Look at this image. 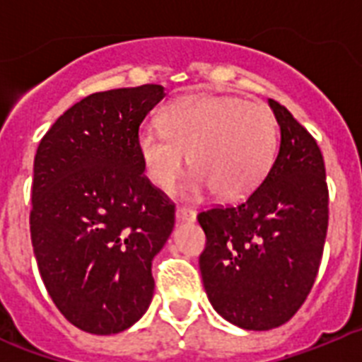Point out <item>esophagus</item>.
Masks as SVG:
<instances>
[{
    "instance_id": "obj_1",
    "label": "esophagus",
    "mask_w": 362,
    "mask_h": 362,
    "mask_svg": "<svg viewBox=\"0 0 362 362\" xmlns=\"http://www.w3.org/2000/svg\"><path fill=\"white\" fill-rule=\"evenodd\" d=\"M175 219H177L179 223H192V221H196V210L181 206V209L175 210Z\"/></svg>"
}]
</instances>
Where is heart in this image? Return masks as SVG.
<instances>
[{
  "instance_id": "heart-1",
  "label": "heart",
  "mask_w": 362,
  "mask_h": 362,
  "mask_svg": "<svg viewBox=\"0 0 362 362\" xmlns=\"http://www.w3.org/2000/svg\"><path fill=\"white\" fill-rule=\"evenodd\" d=\"M161 129L143 127L137 152L150 183L172 192L190 156L188 194L216 190L225 201L248 197L267 177L277 150V123L264 105L232 95H187L161 112Z\"/></svg>"
}]
</instances>
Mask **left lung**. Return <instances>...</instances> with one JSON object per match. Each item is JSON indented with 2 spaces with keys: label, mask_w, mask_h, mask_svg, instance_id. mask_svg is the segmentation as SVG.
<instances>
[{
  "label": "left lung",
  "mask_w": 362,
  "mask_h": 362,
  "mask_svg": "<svg viewBox=\"0 0 362 362\" xmlns=\"http://www.w3.org/2000/svg\"><path fill=\"white\" fill-rule=\"evenodd\" d=\"M281 145L267 177L238 206L197 216L206 235L204 290L221 317L272 330L293 317L317 277L328 230L325 159L308 130L268 99Z\"/></svg>",
  "instance_id": "obj_1"
}]
</instances>
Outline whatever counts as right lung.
Segmentation results:
<instances>
[{"instance_id":"right-lung-1","label":"right lung","mask_w":362,"mask_h":362,"mask_svg":"<svg viewBox=\"0 0 362 362\" xmlns=\"http://www.w3.org/2000/svg\"><path fill=\"white\" fill-rule=\"evenodd\" d=\"M161 85L98 92L70 107L34 158L30 239L45 288L66 321L119 334L153 296L152 259L175 206L143 172L139 124Z\"/></svg>"}]
</instances>
